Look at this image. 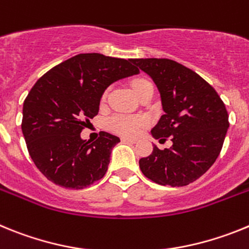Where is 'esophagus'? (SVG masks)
Instances as JSON below:
<instances>
[{
    "instance_id": "1",
    "label": "esophagus",
    "mask_w": 249,
    "mask_h": 249,
    "mask_svg": "<svg viewBox=\"0 0 249 249\" xmlns=\"http://www.w3.org/2000/svg\"><path fill=\"white\" fill-rule=\"evenodd\" d=\"M122 142H131V144H137V142H139V140H138L137 138H127V137H124V138H122Z\"/></svg>"
}]
</instances>
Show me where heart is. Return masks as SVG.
I'll use <instances>...</instances> for the list:
<instances>
[{
  "label": "heart",
  "instance_id": "b5f03b06",
  "mask_svg": "<svg viewBox=\"0 0 249 249\" xmlns=\"http://www.w3.org/2000/svg\"><path fill=\"white\" fill-rule=\"evenodd\" d=\"M149 86H153L150 81L146 79H142V77L134 79L131 81V89H133L134 94L137 95V96H139ZM105 98H107V94H104L103 96V99ZM145 125V118H142V116L126 115V114H116V115H112L107 120V127H109L110 130L116 134H120V135H126V137L137 135Z\"/></svg>",
  "mask_w": 249,
  "mask_h": 249
}]
</instances>
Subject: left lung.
Segmentation results:
<instances>
[{"label":"left lung","instance_id":"8db88e82","mask_svg":"<svg viewBox=\"0 0 249 249\" xmlns=\"http://www.w3.org/2000/svg\"><path fill=\"white\" fill-rule=\"evenodd\" d=\"M153 79L160 92L164 115L151 129L155 139L170 138L173 145H154L139 160L140 170L157 184L184 187L214 164L229 127L219 95L203 77L169 59H131Z\"/></svg>","mask_w":249,"mask_h":249}]
</instances>
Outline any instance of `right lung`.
I'll return each mask as SVG.
<instances>
[{"instance_id":"obj_1","label":"right lung","mask_w":249,"mask_h":249,"mask_svg":"<svg viewBox=\"0 0 249 249\" xmlns=\"http://www.w3.org/2000/svg\"><path fill=\"white\" fill-rule=\"evenodd\" d=\"M130 62L79 53L56 65L32 86L23 101L21 127L35 165L56 185L83 189L105 176L120 139L100 131L91 142L80 134L98 115L107 86L139 72Z\"/></svg>"}]
</instances>
